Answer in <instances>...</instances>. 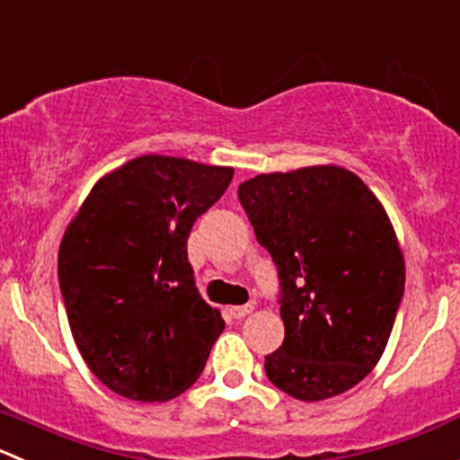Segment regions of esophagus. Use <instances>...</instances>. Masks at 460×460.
Instances as JSON below:
<instances>
[{"label":"esophagus","mask_w":460,"mask_h":460,"mask_svg":"<svg viewBox=\"0 0 460 460\" xmlns=\"http://www.w3.org/2000/svg\"><path fill=\"white\" fill-rule=\"evenodd\" d=\"M252 312H253V303H247V305L229 307V314L234 316V319H244V316H249Z\"/></svg>","instance_id":"34e87169"}]
</instances>
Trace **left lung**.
Instances as JSON below:
<instances>
[{
    "label": "left lung",
    "mask_w": 460,
    "mask_h": 460,
    "mask_svg": "<svg viewBox=\"0 0 460 460\" xmlns=\"http://www.w3.org/2000/svg\"><path fill=\"white\" fill-rule=\"evenodd\" d=\"M238 198L283 288L285 339L265 358L270 382L303 402L353 389L380 362L404 294V256L382 202L332 164L262 172Z\"/></svg>",
    "instance_id": "obj_1"
}]
</instances>
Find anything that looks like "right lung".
<instances>
[{
	"label": "right lung",
	"instance_id": "right-lung-1",
	"mask_svg": "<svg viewBox=\"0 0 460 460\" xmlns=\"http://www.w3.org/2000/svg\"><path fill=\"white\" fill-rule=\"evenodd\" d=\"M231 180V166L144 155L102 175L66 226V319L87 368L114 394L166 402L204 371L225 321L195 288L186 240Z\"/></svg>",
	"mask_w": 460,
	"mask_h": 460
}]
</instances>
